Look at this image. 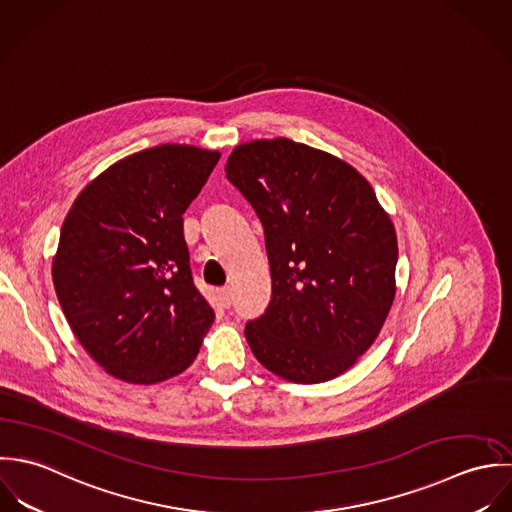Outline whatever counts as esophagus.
Wrapping results in <instances>:
<instances>
[{
	"mask_svg": "<svg viewBox=\"0 0 512 512\" xmlns=\"http://www.w3.org/2000/svg\"><path fill=\"white\" fill-rule=\"evenodd\" d=\"M217 297H219L221 307H229V305H231V301H233V291H231V287H223V289H219V291H217Z\"/></svg>",
	"mask_w": 512,
	"mask_h": 512,
	"instance_id": "34e87169",
	"label": "esophagus"
}]
</instances>
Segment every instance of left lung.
<instances>
[{"instance_id": "left-lung-1", "label": "left lung", "mask_w": 512, "mask_h": 512, "mask_svg": "<svg viewBox=\"0 0 512 512\" xmlns=\"http://www.w3.org/2000/svg\"><path fill=\"white\" fill-rule=\"evenodd\" d=\"M225 174L257 211L271 265V303L245 324L251 352L295 384L344 374L396 297L390 215L356 168L289 138L235 146Z\"/></svg>"}]
</instances>
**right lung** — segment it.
I'll use <instances>...</instances> for the list:
<instances>
[{"instance_id": "1", "label": "right lung", "mask_w": 512, "mask_h": 512, "mask_svg": "<svg viewBox=\"0 0 512 512\" xmlns=\"http://www.w3.org/2000/svg\"><path fill=\"white\" fill-rule=\"evenodd\" d=\"M217 150L162 144L99 174L71 205L53 257L65 318L93 360L128 384H158L198 356L215 312L196 289L184 213Z\"/></svg>"}]
</instances>
